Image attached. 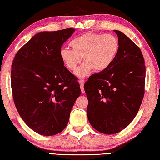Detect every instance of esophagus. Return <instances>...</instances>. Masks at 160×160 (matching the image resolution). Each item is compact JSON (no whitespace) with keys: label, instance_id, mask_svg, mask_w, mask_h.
<instances>
[{"label":"esophagus","instance_id":"34e87169","mask_svg":"<svg viewBox=\"0 0 160 160\" xmlns=\"http://www.w3.org/2000/svg\"><path fill=\"white\" fill-rule=\"evenodd\" d=\"M79 83H80V85L81 91H82V93H84V92H85V90H84L83 86H84V84H85V80H84L83 79H80L79 80Z\"/></svg>","mask_w":160,"mask_h":160}]
</instances>
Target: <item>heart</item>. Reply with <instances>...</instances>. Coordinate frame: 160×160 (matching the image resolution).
<instances>
[{
  "instance_id": "b5f03b06",
  "label": "heart",
  "mask_w": 160,
  "mask_h": 160,
  "mask_svg": "<svg viewBox=\"0 0 160 160\" xmlns=\"http://www.w3.org/2000/svg\"><path fill=\"white\" fill-rule=\"evenodd\" d=\"M70 46L72 49H61V61L68 69L73 71L83 57L85 62L75 73L78 76L85 77L92 69L102 71L110 66L117 55L119 42L112 34L88 32L72 39Z\"/></svg>"
}]
</instances>
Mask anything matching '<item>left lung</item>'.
Returning a JSON list of instances; mask_svg holds the SVG:
<instances>
[{"instance_id": "obj_1", "label": "left lung", "mask_w": 160, "mask_h": 160, "mask_svg": "<svg viewBox=\"0 0 160 160\" xmlns=\"http://www.w3.org/2000/svg\"><path fill=\"white\" fill-rule=\"evenodd\" d=\"M119 48L109 68L92 75L85 83L87 114L91 126L104 134L126 128L138 112L145 94V66L140 48L122 32Z\"/></svg>"}]
</instances>
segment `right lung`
Instances as JSON below:
<instances>
[{"instance_id": "1", "label": "right lung", "mask_w": 160, "mask_h": 160, "mask_svg": "<svg viewBox=\"0 0 160 160\" xmlns=\"http://www.w3.org/2000/svg\"><path fill=\"white\" fill-rule=\"evenodd\" d=\"M75 29L35 34L12 63V93L19 114L37 133L53 135L66 128L81 90L78 78L60 57L62 45Z\"/></svg>"}]
</instances>
